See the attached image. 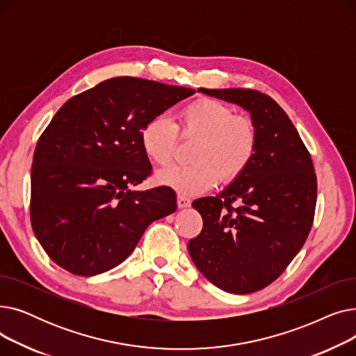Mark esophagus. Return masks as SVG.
I'll list each match as a JSON object with an SVG mask.
<instances>
[{"label":"esophagus","mask_w":356,"mask_h":356,"mask_svg":"<svg viewBox=\"0 0 356 356\" xmlns=\"http://www.w3.org/2000/svg\"><path fill=\"white\" fill-rule=\"evenodd\" d=\"M191 199L189 197H186V196H181V195H179L177 196V207H179V209H186V208H189L191 207Z\"/></svg>","instance_id":"1"}]
</instances>
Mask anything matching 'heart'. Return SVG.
<instances>
[{
  "instance_id": "obj_1",
  "label": "heart",
  "mask_w": 356,
  "mask_h": 356,
  "mask_svg": "<svg viewBox=\"0 0 356 356\" xmlns=\"http://www.w3.org/2000/svg\"><path fill=\"white\" fill-rule=\"evenodd\" d=\"M181 134L199 137L192 149V163L172 164L156 176L161 186L180 195L193 196L219 181L229 183L244 173L254 160L258 131L251 118L235 117V111L215 99H200L180 114ZM177 125L167 115L144 124L140 143L144 154L156 164L170 163L177 145Z\"/></svg>"
}]
</instances>
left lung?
I'll return each instance as SVG.
<instances>
[{
  "label": "left lung",
  "instance_id": "8db88e82",
  "mask_svg": "<svg viewBox=\"0 0 356 356\" xmlns=\"http://www.w3.org/2000/svg\"><path fill=\"white\" fill-rule=\"evenodd\" d=\"M197 92L250 112L258 144L244 173L216 196L192 203L203 228L188 250L196 268L220 290L254 293L286 270L310 232L317 193L313 163L293 122L268 95L241 88Z\"/></svg>",
  "mask_w": 356,
  "mask_h": 356
}]
</instances>
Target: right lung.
<instances>
[{
	"label": "right lung",
	"mask_w": 356,
	"mask_h": 356,
	"mask_svg": "<svg viewBox=\"0 0 356 356\" xmlns=\"http://www.w3.org/2000/svg\"><path fill=\"white\" fill-rule=\"evenodd\" d=\"M193 89L131 76L70 98L37 143L30 216L46 254L92 277L121 264L149 223L176 212L170 188L134 191L152 175L141 128Z\"/></svg>",
	"instance_id": "1"
}]
</instances>
